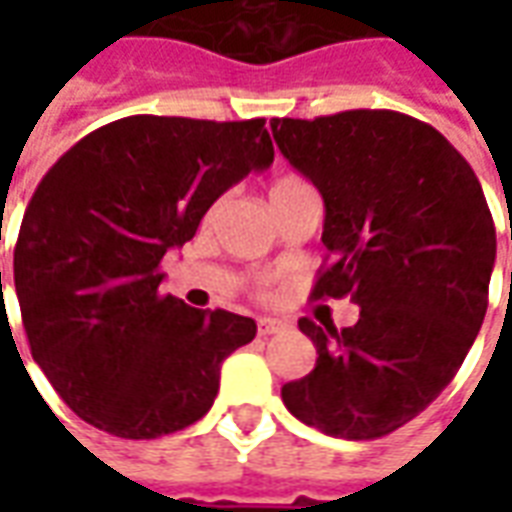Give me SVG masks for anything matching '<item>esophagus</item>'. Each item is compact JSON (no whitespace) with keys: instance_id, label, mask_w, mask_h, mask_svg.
Here are the masks:
<instances>
[{"instance_id":"34e87169","label":"esophagus","mask_w":512,"mask_h":512,"mask_svg":"<svg viewBox=\"0 0 512 512\" xmlns=\"http://www.w3.org/2000/svg\"><path fill=\"white\" fill-rule=\"evenodd\" d=\"M285 326H288V323L277 321V318H260V321H257V332H260V337H271V334L282 332Z\"/></svg>"}]
</instances>
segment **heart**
I'll return each instance as SVG.
<instances>
[{"label":"heart","mask_w":512,"mask_h":512,"mask_svg":"<svg viewBox=\"0 0 512 512\" xmlns=\"http://www.w3.org/2000/svg\"><path fill=\"white\" fill-rule=\"evenodd\" d=\"M296 183H301V180L293 178V175H282V178H277V180H274V183H271V194H277V191L290 189V186H296Z\"/></svg>","instance_id":"obj_1"}]
</instances>
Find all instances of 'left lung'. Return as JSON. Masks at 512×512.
Instances as JSON below:
<instances>
[{"mask_svg": "<svg viewBox=\"0 0 512 512\" xmlns=\"http://www.w3.org/2000/svg\"><path fill=\"white\" fill-rule=\"evenodd\" d=\"M271 131L326 205L312 299L359 304L340 332L301 318L318 359L282 400L329 436L381 439L441 395L483 326L496 260L483 186L436 128L392 109L274 117Z\"/></svg>", "mask_w": 512, "mask_h": 512, "instance_id": "1", "label": "left lung"}]
</instances>
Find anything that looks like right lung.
I'll use <instances>...</instances> for the list:
<instances>
[{
	"label": "right lung",
	"mask_w": 512,
	"mask_h": 512,
	"mask_svg": "<svg viewBox=\"0 0 512 512\" xmlns=\"http://www.w3.org/2000/svg\"><path fill=\"white\" fill-rule=\"evenodd\" d=\"M271 161L263 117L134 115L95 128L43 175L13 279L32 359L73 414L120 439H158L208 414L219 367L257 326L164 296L161 260Z\"/></svg>",
	"instance_id": "right-lung-1"
}]
</instances>
